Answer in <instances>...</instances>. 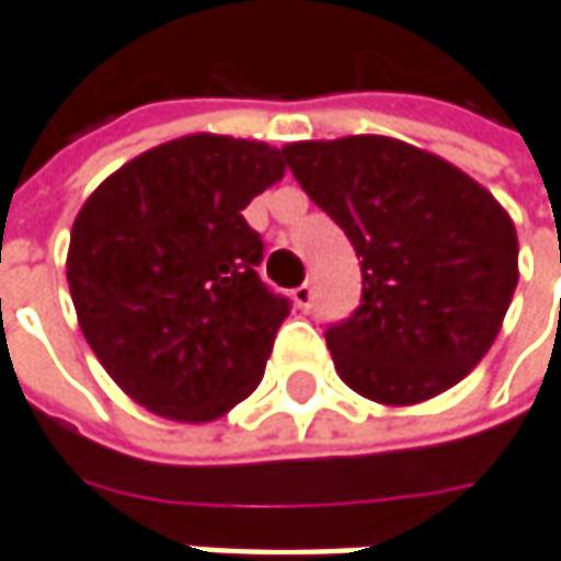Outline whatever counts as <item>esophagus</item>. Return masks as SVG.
Returning a JSON list of instances; mask_svg holds the SVG:
<instances>
[{
    "label": "esophagus",
    "instance_id": "34e87169",
    "mask_svg": "<svg viewBox=\"0 0 561 561\" xmlns=\"http://www.w3.org/2000/svg\"><path fill=\"white\" fill-rule=\"evenodd\" d=\"M291 298H295V304H298L300 310H310L313 307V285H298L295 291H291Z\"/></svg>",
    "mask_w": 561,
    "mask_h": 561
}]
</instances>
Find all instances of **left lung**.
<instances>
[{
    "label": "left lung",
    "mask_w": 561,
    "mask_h": 561,
    "mask_svg": "<svg viewBox=\"0 0 561 561\" xmlns=\"http://www.w3.org/2000/svg\"><path fill=\"white\" fill-rule=\"evenodd\" d=\"M282 154L359 257V307L325 332L341 381L385 407L462 381L491 351L518 285L503 204L450 161L391 136L291 142Z\"/></svg>",
    "instance_id": "obj_1"
}]
</instances>
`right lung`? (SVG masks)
<instances>
[{"instance_id":"add662e5","label":"right lung","mask_w":561,"mask_h":561,"mask_svg":"<svg viewBox=\"0 0 561 561\" xmlns=\"http://www.w3.org/2000/svg\"><path fill=\"white\" fill-rule=\"evenodd\" d=\"M282 176L279 148L195 133L126 161L80 207L73 310L139 407L198 425L261 385L288 300L257 276L263 242L242 210Z\"/></svg>"}]
</instances>
